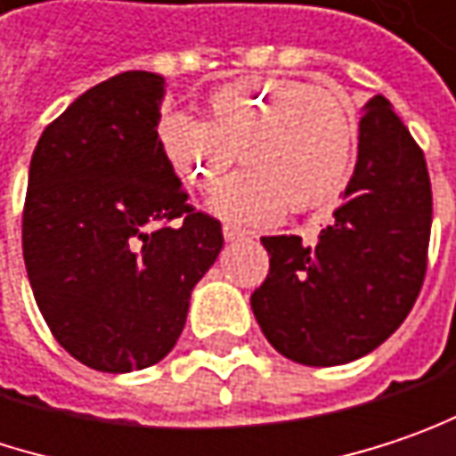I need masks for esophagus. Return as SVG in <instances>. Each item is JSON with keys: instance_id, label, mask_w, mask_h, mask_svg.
Listing matches in <instances>:
<instances>
[{"instance_id": "1", "label": "esophagus", "mask_w": 456, "mask_h": 456, "mask_svg": "<svg viewBox=\"0 0 456 456\" xmlns=\"http://www.w3.org/2000/svg\"><path fill=\"white\" fill-rule=\"evenodd\" d=\"M223 236H225V241H228V244H233V241H241V239H246L248 233H246L244 228H239V225L225 223V225H223Z\"/></svg>"}]
</instances>
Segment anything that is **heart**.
Masks as SVG:
<instances>
[{
	"label": "heart",
	"instance_id": "1",
	"mask_svg": "<svg viewBox=\"0 0 456 456\" xmlns=\"http://www.w3.org/2000/svg\"><path fill=\"white\" fill-rule=\"evenodd\" d=\"M158 147L181 181L212 189L210 208L239 223H270L282 212L330 208L347 186L355 118L335 90L296 80H233L208 95V121L166 111Z\"/></svg>",
	"mask_w": 456,
	"mask_h": 456
}]
</instances>
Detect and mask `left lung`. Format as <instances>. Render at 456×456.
<instances>
[{
	"label": "left lung",
	"mask_w": 456,
	"mask_h": 456,
	"mask_svg": "<svg viewBox=\"0 0 456 456\" xmlns=\"http://www.w3.org/2000/svg\"><path fill=\"white\" fill-rule=\"evenodd\" d=\"M431 179L384 95L363 106L358 163L316 244L265 236L270 275L251 293L265 338L304 366L369 355L412 309L428 265Z\"/></svg>",
	"instance_id": "obj_1"
}]
</instances>
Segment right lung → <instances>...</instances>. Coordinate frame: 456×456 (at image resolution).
<instances>
[{"mask_svg":"<svg viewBox=\"0 0 456 456\" xmlns=\"http://www.w3.org/2000/svg\"><path fill=\"white\" fill-rule=\"evenodd\" d=\"M163 95L160 75L121 72L53 118L30 158L22 256L36 304L56 342L106 374L171 353L223 248L220 223L186 202L158 147Z\"/></svg>","mask_w":456,"mask_h":456,"instance_id":"add662e5","label":"right lung"}]
</instances>
